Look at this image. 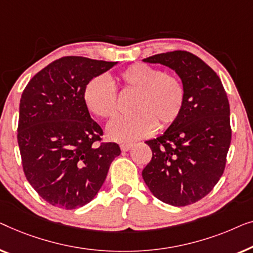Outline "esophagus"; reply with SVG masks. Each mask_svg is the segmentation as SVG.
<instances>
[{"label":"esophagus","mask_w":253,"mask_h":253,"mask_svg":"<svg viewBox=\"0 0 253 253\" xmlns=\"http://www.w3.org/2000/svg\"><path fill=\"white\" fill-rule=\"evenodd\" d=\"M131 147H133V144H131V143H123V144H120V149H122L123 151H129Z\"/></svg>","instance_id":"1"}]
</instances>
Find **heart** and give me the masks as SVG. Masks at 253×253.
Segmentation results:
<instances>
[{
	"label": "heart",
	"instance_id": "b5f03b06",
	"mask_svg": "<svg viewBox=\"0 0 253 253\" xmlns=\"http://www.w3.org/2000/svg\"><path fill=\"white\" fill-rule=\"evenodd\" d=\"M118 83L123 90L135 94L133 116L119 117L109 124L108 136L117 142L147 137L156 127L172 125L182 112L186 89L179 78L145 64H134L122 71ZM87 109L98 118H111L118 111L117 90L105 77H96L84 91Z\"/></svg>",
	"mask_w": 253,
	"mask_h": 253
}]
</instances>
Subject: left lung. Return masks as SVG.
<instances>
[{
	"label": "left lung",
	"instance_id": "8db88e82",
	"mask_svg": "<svg viewBox=\"0 0 253 253\" xmlns=\"http://www.w3.org/2000/svg\"><path fill=\"white\" fill-rule=\"evenodd\" d=\"M143 62L175 71L186 101L179 118L163 135L145 141L152 158L142 176L159 201L173 206L193 204L213 189L225 170L232 140L225 88L214 71L191 52H165Z\"/></svg>",
	"mask_w": 253,
	"mask_h": 253
}]
</instances>
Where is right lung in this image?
Masks as SVG:
<instances>
[{
  "label": "right lung",
  "instance_id": "right-lung-1",
  "mask_svg": "<svg viewBox=\"0 0 253 253\" xmlns=\"http://www.w3.org/2000/svg\"><path fill=\"white\" fill-rule=\"evenodd\" d=\"M117 62L66 56L30 80L19 104L18 144L25 176L49 204L65 210L96 196L120 148L101 143L84 91L91 79Z\"/></svg>",
  "mask_w": 253,
  "mask_h": 253
}]
</instances>
